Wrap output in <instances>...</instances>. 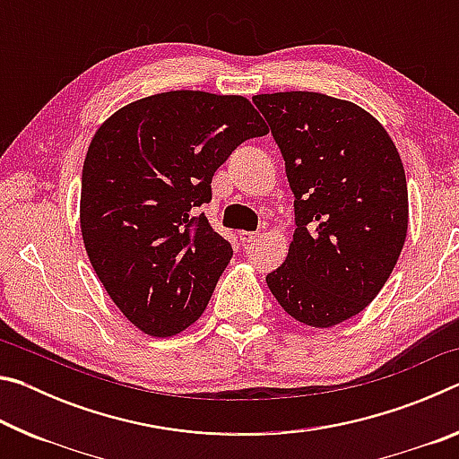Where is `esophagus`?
<instances>
[{
	"instance_id": "1",
	"label": "esophagus",
	"mask_w": 459,
	"mask_h": 459,
	"mask_svg": "<svg viewBox=\"0 0 459 459\" xmlns=\"http://www.w3.org/2000/svg\"><path fill=\"white\" fill-rule=\"evenodd\" d=\"M238 237H240V240H243V243H253V240L259 237V232H255V230H243V232H238Z\"/></svg>"
}]
</instances>
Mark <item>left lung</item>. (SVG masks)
Here are the masks:
<instances>
[{
    "label": "left lung",
    "mask_w": 459,
    "mask_h": 459,
    "mask_svg": "<svg viewBox=\"0 0 459 459\" xmlns=\"http://www.w3.org/2000/svg\"><path fill=\"white\" fill-rule=\"evenodd\" d=\"M253 103L285 160L298 227L267 285L293 320L332 328L360 314L399 261L409 227L401 155L351 100L290 91Z\"/></svg>",
    "instance_id": "8db88e82"
}]
</instances>
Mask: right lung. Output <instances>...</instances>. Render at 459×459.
<instances>
[{"mask_svg":"<svg viewBox=\"0 0 459 459\" xmlns=\"http://www.w3.org/2000/svg\"><path fill=\"white\" fill-rule=\"evenodd\" d=\"M269 129L251 100L168 91L134 100L92 135L81 232L108 298L143 333L168 338L204 312L232 257L194 208L229 155Z\"/></svg>","mask_w":459,"mask_h":459,"instance_id":"right-lung-1","label":"right lung"}]
</instances>
